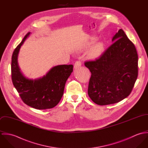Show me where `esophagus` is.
<instances>
[{"label":"esophagus","mask_w":148,"mask_h":148,"mask_svg":"<svg viewBox=\"0 0 148 148\" xmlns=\"http://www.w3.org/2000/svg\"><path fill=\"white\" fill-rule=\"evenodd\" d=\"M82 65V63L81 61H77L75 62V65H74V68L75 69H77L79 68H80Z\"/></svg>","instance_id":"esophagus-1"}]
</instances>
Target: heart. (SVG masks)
<instances>
[{"mask_svg": "<svg viewBox=\"0 0 148 148\" xmlns=\"http://www.w3.org/2000/svg\"><path fill=\"white\" fill-rule=\"evenodd\" d=\"M95 40L96 39L95 38H92L90 40H89L88 42H87L85 44L83 48H87L89 47L93 42H95ZM103 49H104L103 45L101 43L96 44L94 45L90 49L89 55L92 57H95V58L97 57L102 53Z\"/></svg>", "mask_w": 148, "mask_h": 148, "instance_id": "1", "label": "heart"}]
</instances>
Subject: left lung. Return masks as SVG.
<instances>
[{
	"label": "left lung",
	"instance_id": "1",
	"mask_svg": "<svg viewBox=\"0 0 148 148\" xmlns=\"http://www.w3.org/2000/svg\"><path fill=\"white\" fill-rule=\"evenodd\" d=\"M112 42L98 59L84 63L91 72L88 95L99 106L117 103L126 98L138 76V55L134 44L122 29Z\"/></svg>",
	"mask_w": 148,
	"mask_h": 148
}]
</instances>
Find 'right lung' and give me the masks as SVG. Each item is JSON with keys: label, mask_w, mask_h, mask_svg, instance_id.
Masks as SVG:
<instances>
[{"label": "right lung", "mask_w": 148, "mask_h": 148, "mask_svg": "<svg viewBox=\"0 0 148 148\" xmlns=\"http://www.w3.org/2000/svg\"><path fill=\"white\" fill-rule=\"evenodd\" d=\"M29 34L25 35L12 53V82L25 104L37 109H50L60 101L66 81L73 71V65L54 66L45 76L37 80L26 79L20 71L17 59L20 48Z\"/></svg>", "instance_id": "add662e5"}]
</instances>
